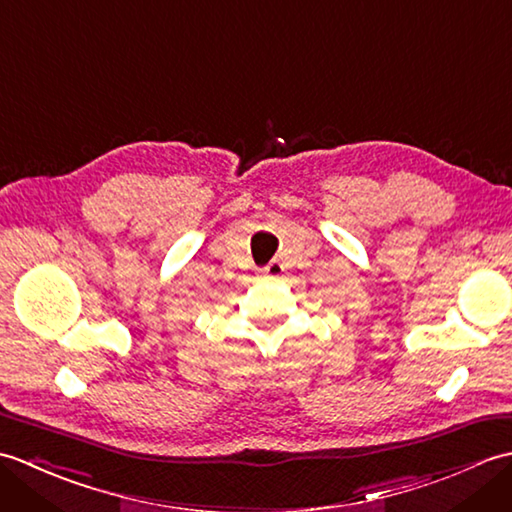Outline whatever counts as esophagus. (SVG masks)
Segmentation results:
<instances>
[{
    "label": "esophagus",
    "mask_w": 512,
    "mask_h": 512,
    "mask_svg": "<svg viewBox=\"0 0 512 512\" xmlns=\"http://www.w3.org/2000/svg\"><path fill=\"white\" fill-rule=\"evenodd\" d=\"M262 275H264V277H281V275H284V264L270 262V264L262 270Z\"/></svg>",
    "instance_id": "esophagus-1"
}]
</instances>
